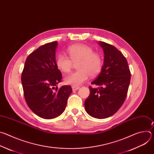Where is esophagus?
Masks as SVG:
<instances>
[{
	"label": "esophagus",
	"instance_id": "34e87169",
	"mask_svg": "<svg viewBox=\"0 0 154 154\" xmlns=\"http://www.w3.org/2000/svg\"><path fill=\"white\" fill-rule=\"evenodd\" d=\"M72 90L74 91H76L77 90H79L80 88V87L79 86H72Z\"/></svg>",
	"mask_w": 154,
	"mask_h": 154
}]
</instances>
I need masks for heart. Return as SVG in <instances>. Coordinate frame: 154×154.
I'll use <instances>...</instances> for the list:
<instances>
[{
  "label": "heart",
  "mask_w": 154,
  "mask_h": 154,
  "mask_svg": "<svg viewBox=\"0 0 154 154\" xmlns=\"http://www.w3.org/2000/svg\"><path fill=\"white\" fill-rule=\"evenodd\" d=\"M69 58L64 54H60L56 59L57 68L63 72L71 71L74 64H77V71L64 77V82L72 86H79L85 82L89 75H97L102 68L103 59L100 54L94 52L91 47L85 45H74L67 49Z\"/></svg>",
  "instance_id": "1"
}]
</instances>
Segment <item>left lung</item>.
<instances>
[{
  "mask_svg": "<svg viewBox=\"0 0 154 154\" xmlns=\"http://www.w3.org/2000/svg\"><path fill=\"white\" fill-rule=\"evenodd\" d=\"M104 52V64L101 72L91 82L90 96L85 100L88 114L97 119L113 115L122 105L127 96L130 82V71L127 61L115 46L99 41Z\"/></svg>",
  "mask_w": 154,
  "mask_h": 154,
  "instance_id": "1",
  "label": "left lung"
}]
</instances>
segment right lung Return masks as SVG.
Masks as SVG:
<instances>
[{"label": "right lung", "instance_id": "right-lung-1", "mask_svg": "<svg viewBox=\"0 0 154 154\" xmlns=\"http://www.w3.org/2000/svg\"><path fill=\"white\" fill-rule=\"evenodd\" d=\"M57 44V41L47 43L32 52L26 60L21 75L27 105L35 114L44 119L60 115L72 91L70 85L60 88L54 87L62 79L55 61Z\"/></svg>", "mask_w": 154, "mask_h": 154}]
</instances>
